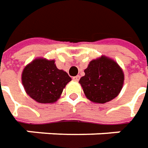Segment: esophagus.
<instances>
[{
    "instance_id": "esophagus-1",
    "label": "esophagus",
    "mask_w": 148,
    "mask_h": 148,
    "mask_svg": "<svg viewBox=\"0 0 148 148\" xmlns=\"http://www.w3.org/2000/svg\"><path fill=\"white\" fill-rule=\"evenodd\" d=\"M74 81H76V82H78L79 81V79H80V76H76V77H74L72 78Z\"/></svg>"
}]
</instances>
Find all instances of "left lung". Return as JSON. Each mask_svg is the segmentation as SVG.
I'll use <instances>...</instances> for the list:
<instances>
[{
  "label": "left lung",
  "mask_w": 148,
  "mask_h": 148,
  "mask_svg": "<svg viewBox=\"0 0 148 148\" xmlns=\"http://www.w3.org/2000/svg\"><path fill=\"white\" fill-rule=\"evenodd\" d=\"M85 76L79 83L86 98L94 103L104 104L118 96L121 91L124 74L115 61L101 56L90 62Z\"/></svg>",
  "instance_id": "obj_1"
}]
</instances>
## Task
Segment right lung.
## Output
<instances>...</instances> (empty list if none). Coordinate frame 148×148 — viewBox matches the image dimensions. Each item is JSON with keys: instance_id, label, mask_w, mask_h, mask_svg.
I'll use <instances>...</instances> for the list:
<instances>
[{"instance_id": "1", "label": "right lung", "mask_w": 148, "mask_h": 148, "mask_svg": "<svg viewBox=\"0 0 148 148\" xmlns=\"http://www.w3.org/2000/svg\"><path fill=\"white\" fill-rule=\"evenodd\" d=\"M22 84L32 99L42 104H51L59 99L66 85L71 78L59 70L54 60L36 58L22 72Z\"/></svg>"}]
</instances>
